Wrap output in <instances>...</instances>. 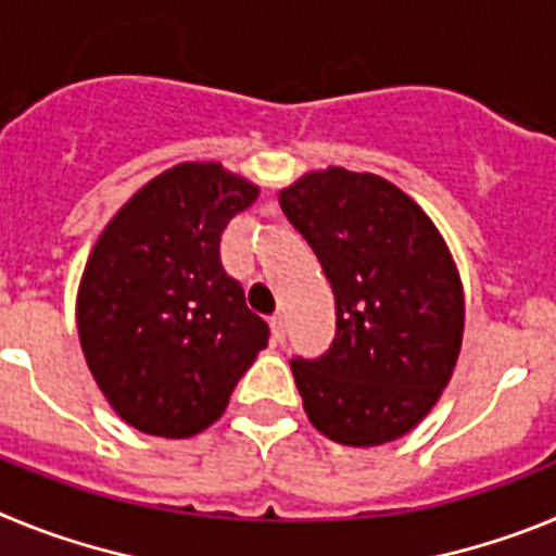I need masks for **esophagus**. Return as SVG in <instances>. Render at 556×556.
<instances>
[{
	"label": "esophagus",
	"mask_w": 556,
	"mask_h": 556,
	"mask_svg": "<svg viewBox=\"0 0 556 556\" xmlns=\"http://www.w3.org/2000/svg\"><path fill=\"white\" fill-rule=\"evenodd\" d=\"M269 328H273L275 342H283V337H287V320H283V314H275L273 320H269Z\"/></svg>",
	"instance_id": "esophagus-1"
}]
</instances>
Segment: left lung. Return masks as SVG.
Listing matches in <instances>:
<instances>
[{"mask_svg": "<svg viewBox=\"0 0 556 556\" xmlns=\"http://www.w3.org/2000/svg\"><path fill=\"white\" fill-rule=\"evenodd\" d=\"M278 203L337 301L328 353L292 358L303 409L333 443H392L434 409L454 376L465 331L454 255L426 211L372 172H306Z\"/></svg>", "mask_w": 556, "mask_h": 556, "instance_id": "8db88e82", "label": "left lung"}]
</instances>
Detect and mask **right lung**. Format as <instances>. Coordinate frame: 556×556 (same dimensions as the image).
Wrapping results in <instances>:
<instances>
[{
	"mask_svg": "<svg viewBox=\"0 0 556 556\" xmlns=\"http://www.w3.org/2000/svg\"><path fill=\"white\" fill-rule=\"evenodd\" d=\"M258 186L186 161L141 186L97 239L77 289L83 356L113 412L166 440L200 434L267 348V323L219 262Z\"/></svg>",
	"mask_w": 556,
	"mask_h": 556,
	"instance_id": "right-lung-1",
	"label": "right lung"
}]
</instances>
